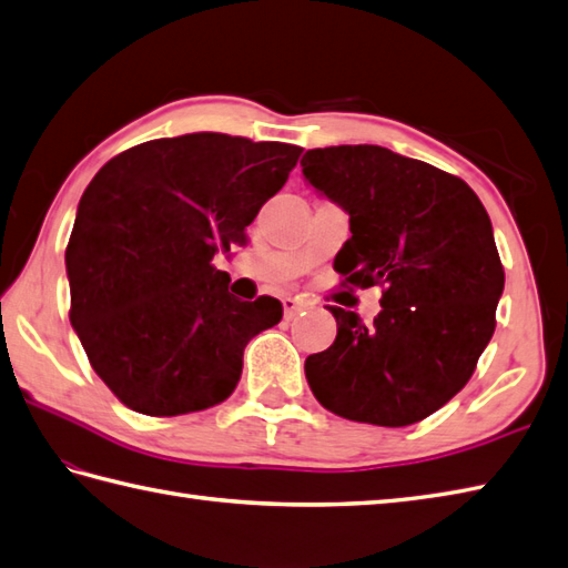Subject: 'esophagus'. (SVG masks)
<instances>
[{
	"instance_id": "esophagus-1",
	"label": "esophagus",
	"mask_w": 568,
	"mask_h": 568,
	"mask_svg": "<svg viewBox=\"0 0 568 568\" xmlns=\"http://www.w3.org/2000/svg\"><path fill=\"white\" fill-rule=\"evenodd\" d=\"M300 310H305L303 300H297V297H285L283 300V315H285V320H293Z\"/></svg>"
}]
</instances>
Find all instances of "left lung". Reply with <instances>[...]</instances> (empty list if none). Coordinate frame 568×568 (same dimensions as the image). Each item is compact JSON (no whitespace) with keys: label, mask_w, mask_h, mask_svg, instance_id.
<instances>
[{"label":"left lung","mask_w":568,"mask_h":568,"mask_svg":"<svg viewBox=\"0 0 568 568\" xmlns=\"http://www.w3.org/2000/svg\"><path fill=\"white\" fill-rule=\"evenodd\" d=\"M300 165L348 212L334 271L383 287L368 327L329 307L336 339L307 356L310 388L339 417L415 425L464 388L496 332L505 271L488 212L462 178L383 146L312 149Z\"/></svg>","instance_id":"left-lung-1"}]
</instances>
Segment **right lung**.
<instances>
[{
	"label": "right lung",
	"mask_w": 568,
	"mask_h": 568,
	"mask_svg": "<svg viewBox=\"0 0 568 568\" xmlns=\"http://www.w3.org/2000/svg\"><path fill=\"white\" fill-rule=\"evenodd\" d=\"M303 149L229 134L139 143L92 178L65 248L70 324L129 409L175 417L224 403L244 348L283 317L229 293L220 251L285 185Z\"/></svg>",
	"instance_id": "right-lung-1"
}]
</instances>
